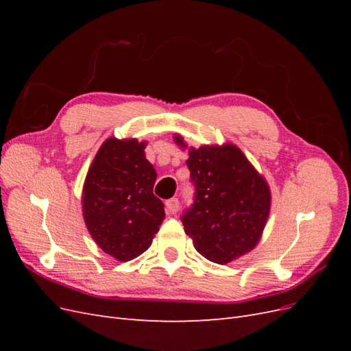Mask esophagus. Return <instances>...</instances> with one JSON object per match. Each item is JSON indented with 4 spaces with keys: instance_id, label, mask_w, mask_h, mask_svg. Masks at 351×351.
<instances>
[{
    "instance_id": "esophagus-1",
    "label": "esophagus",
    "mask_w": 351,
    "mask_h": 351,
    "mask_svg": "<svg viewBox=\"0 0 351 351\" xmlns=\"http://www.w3.org/2000/svg\"><path fill=\"white\" fill-rule=\"evenodd\" d=\"M165 208H167V210L169 212V214H176V212L180 209V202H178V199L173 197V199L167 200V202H165Z\"/></svg>"
}]
</instances>
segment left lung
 Wrapping results in <instances>:
<instances>
[{
    "mask_svg": "<svg viewBox=\"0 0 351 351\" xmlns=\"http://www.w3.org/2000/svg\"><path fill=\"white\" fill-rule=\"evenodd\" d=\"M196 186L195 204L183 215L186 234L210 262L226 265L252 252L271 212V189L265 177L232 143L187 146L176 133Z\"/></svg>",
    "mask_w": 351,
    "mask_h": 351,
    "instance_id": "left-lung-1",
    "label": "left lung"
}]
</instances>
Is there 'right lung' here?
Instances as JSON below:
<instances>
[{"instance_id":"obj_1","label":"right lung","mask_w":351,"mask_h":351,"mask_svg":"<svg viewBox=\"0 0 351 351\" xmlns=\"http://www.w3.org/2000/svg\"><path fill=\"white\" fill-rule=\"evenodd\" d=\"M147 142L108 137L95 155L82 192L83 219L93 241L120 262L149 249L165 218L154 195L156 171Z\"/></svg>"}]
</instances>
